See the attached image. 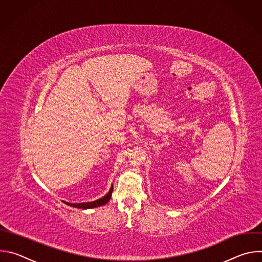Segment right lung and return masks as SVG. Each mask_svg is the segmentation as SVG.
<instances>
[{
  "mask_svg": "<svg viewBox=\"0 0 262 262\" xmlns=\"http://www.w3.org/2000/svg\"><path fill=\"white\" fill-rule=\"evenodd\" d=\"M112 192H113V188H112L110 190V192L103 196L102 198L96 200V201H92V202H86V203H67L65 202L67 205L69 206H72V207H77V208H83V209H86V208H94V207H97V206H101V205H104L105 203L108 202V200L111 199V196H112Z\"/></svg>",
  "mask_w": 262,
  "mask_h": 262,
  "instance_id": "obj_1",
  "label": "right lung"
}]
</instances>
